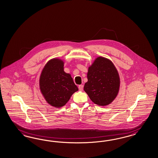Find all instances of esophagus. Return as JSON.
<instances>
[{"instance_id":"1","label":"esophagus","mask_w":158,"mask_h":158,"mask_svg":"<svg viewBox=\"0 0 158 158\" xmlns=\"http://www.w3.org/2000/svg\"><path fill=\"white\" fill-rule=\"evenodd\" d=\"M83 88H84V85H80L78 86V89L80 91H82L83 90Z\"/></svg>"}]
</instances>
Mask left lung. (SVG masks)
<instances>
[{"instance_id": "8db88e82", "label": "left lung", "mask_w": 158, "mask_h": 158, "mask_svg": "<svg viewBox=\"0 0 158 158\" xmlns=\"http://www.w3.org/2000/svg\"><path fill=\"white\" fill-rule=\"evenodd\" d=\"M87 78L84 89L94 103L107 106L116 98L120 80L116 68L108 59H96L88 69Z\"/></svg>"}]
</instances>
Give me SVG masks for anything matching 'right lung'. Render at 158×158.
<instances>
[{
  "label": "right lung",
  "instance_id": "right-lung-1",
  "mask_svg": "<svg viewBox=\"0 0 158 158\" xmlns=\"http://www.w3.org/2000/svg\"><path fill=\"white\" fill-rule=\"evenodd\" d=\"M39 81L41 92L46 101L55 107L65 105L78 90L70 74L64 72L63 62L59 59H53L45 64Z\"/></svg>",
  "mask_w": 158,
  "mask_h": 158
}]
</instances>
